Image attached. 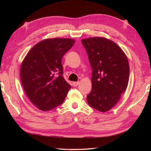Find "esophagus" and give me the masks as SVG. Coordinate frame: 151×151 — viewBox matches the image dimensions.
Segmentation results:
<instances>
[{"instance_id":"esophagus-1","label":"esophagus","mask_w":151,"mask_h":151,"mask_svg":"<svg viewBox=\"0 0 151 151\" xmlns=\"http://www.w3.org/2000/svg\"><path fill=\"white\" fill-rule=\"evenodd\" d=\"M78 84H79L78 82H73V85L74 86H76L77 85H78Z\"/></svg>"}]
</instances>
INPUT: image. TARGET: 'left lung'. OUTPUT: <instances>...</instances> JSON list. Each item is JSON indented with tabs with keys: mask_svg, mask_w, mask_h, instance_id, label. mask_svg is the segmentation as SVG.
I'll use <instances>...</instances> for the list:
<instances>
[{
	"mask_svg": "<svg viewBox=\"0 0 151 151\" xmlns=\"http://www.w3.org/2000/svg\"><path fill=\"white\" fill-rule=\"evenodd\" d=\"M92 68V90L86 96L89 105L107 112L116 105L126 90L129 64L124 51L104 37L81 40Z\"/></svg>",
	"mask_w": 151,
	"mask_h": 151,
	"instance_id": "obj_1",
	"label": "left lung"
}]
</instances>
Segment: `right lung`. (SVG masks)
<instances>
[{"label": "right lung", "instance_id": "obj_1", "mask_svg": "<svg viewBox=\"0 0 151 151\" xmlns=\"http://www.w3.org/2000/svg\"><path fill=\"white\" fill-rule=\"evenodd\" d=\"M72 39H47L36 44L22 60L20 79L31 103L42 111L63 103L71 86L64 78L62 58L73 47Z\"/></svg>", "mask_w": 151, "mask_h": 151}]
</instances>
